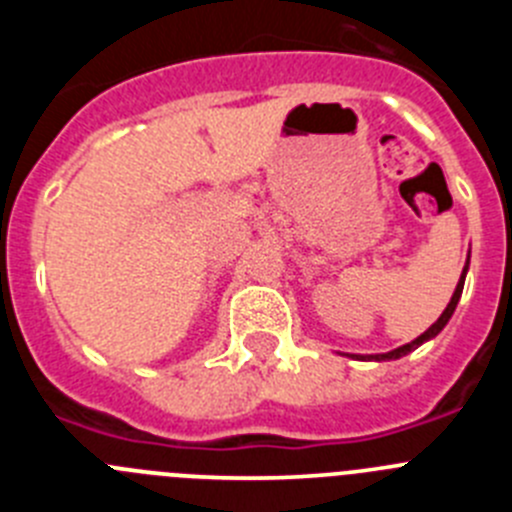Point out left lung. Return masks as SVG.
<instances>
[{
	"label": "left lung",
	"instance_id": "8db88e82",
	"mask_svg": "<svg viewBox=\"0 0 512 512\" xmlns=\"http://www.w3.org/2000/svg\"><path fill=\"white\" fill-rule=\"evenodd\" d=\"M467 269H469V259H467V266H464V271H461V279H459V284H456L454 295H451V302H449V305H446V310L441 312V318H438L436 323L431 325V328L425 330L423 336H418V338H415V341L405 343V346L395 348V351H387V354H372V356L351 354V356H354V359H361V361H390V359H400V356L410 354V351H415V348H418V346H423L425 341H431V338H436L438 333H441V330L446 328V323H449L451 315H454L456 305H459V297H461V289H464V277H467Z\"/></svg>",
	"mask_w": 512,
	"mask_h": 512
}]
</instances>
